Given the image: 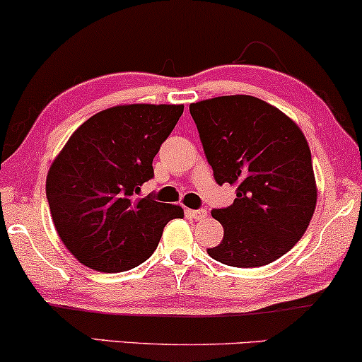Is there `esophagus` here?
Masks as SVG:
<instances>
[{
    "label": "esophagus",
    "instance_id": "34e87169",
    "mask_svg": "<svg viewBox=\"0 0 362 362\" xmlns=\"http://www.w3.org/2000/svg\"><path fill=\"white\" fill-rule=\"evenodd\" d=\"M187 214H189L191 218H194L196 221H203L206 216H208V211L206 209H187Z\"/></svg>",
    "mask_w": 362,
    "mask_h": 362
}]
</instances>
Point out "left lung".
Masks as SVG:
<instances>
[{"label": "left lung", "instance_id": "1", "mask_svg": "<svg viewBox=\"0 0 362 362\" xmlns=\"http://www.w3.org/2000/svg\"><path fill=\"white\" fill-rule=\"evenodd\" d=\"M214 180L236 186L231 206L213 209L223 241L208 250L233 267H257L284 256L306 233L317 199L303 131L278 107L247 95L189 105Z\"/></svg>", "mask_w": 362, "mask_h": 362}]
</instances>
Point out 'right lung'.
I'll list each match as a JSON object with an SVG mask.
<instances>
[{
    "mask_svg": "<svg viewBox=\"0 0 362 362\" xmlns=\"http://www.w3.org/2000/svg\"><path fill=\"white\" fill-rule=\"evenodd\" d=\"M182 105H123L96 112L51 164L46 198L61 241L91 269L121 273L153 255L181 206L136 198Z\"/></svg>",
    "mask_w": 362,
    "mask_h": 362,
    "instance_id": "right-lung-1",
    "label": "right lung"
}]
</instances>
